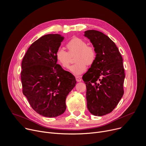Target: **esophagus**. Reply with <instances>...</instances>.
<instances>
[{
  "label": "esophagus",
  "instance_id": "esophagus-1",
  "mask_svg": "<svg viewBox=\"0 0 146 146\" xmlns=\"http://www.w3.org/2000/svg\"><path fill=\"white\" fill-rule=\"evenodd\" d=\"M76 81H77V82H80V81H81V78L80 77H76Z\"/></svg>",
  "mask_w": 146,
  "mask_h": 146
}]
</instances>
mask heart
<instances>
[{"label": "heart", "instance_id": "heart-1", "mask_svg": "<svg viewBox=\"0 0 146 146\" xmlns=\"http://www.w3.org/2000/svg\"><path fill=\"white\" fill-rule=\"evenodd\" d=\"M69 53L61 48H58L55 53V58L62 67L67 68L70 62V55L76 54V63L69 68L70 72L76 76H80L86 72L87 64L92 65L95 59L96 54L94 49L87 46V43L81 38L74 37L66 44Z\"/></svg>", "mask_w": 146, "mask_h": 146}]
</instances>
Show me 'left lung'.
Returning a JSON list of instances; mask_svg holds the SVG:
<instances>
[{"label": "left lung", "mask_w": 146, "mask_h": 146, "mask_svg": "<svg viewBox=\"0 0 146 146\" xmlns=\"http://www.w3.org/2000/svg\"><path fill=\"white\" fill-rule=\"evenodd\" d=\"M84 36L90 39L96 53L94 62L82 76L87 108L93 115L102 116L111 113L123 95V59L115 44L103 33L88 30Z\"/></svg>", "instance_id": "left-lung-1"}]
</instances>
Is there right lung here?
I'll use <instances>...</instances> for the list:
<instances>
[{
    "label": "right lung",
    "instance_id": "obj_1",
    "mask_svg": "<svg viewBox=\"0 0 146 146\" xmlns=\"http://www.w3.org/2000/svg\"><path fill=\"white\" fill-rule=\"evenodd\" d=\"M64 37L43 36L33 43L22 61L23 94L32 109L46 117H56L66 109V99L76 84L73 75L56 64V50Z\"/></svg>",
    "mask_w": 146,
    "mask_h": 146
}]
</instances>
